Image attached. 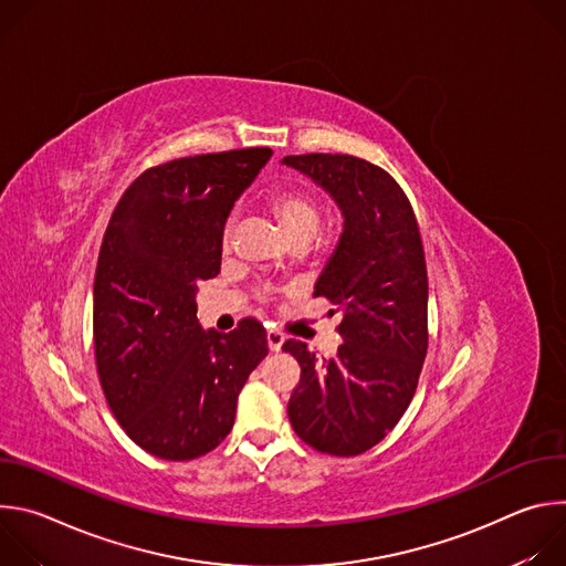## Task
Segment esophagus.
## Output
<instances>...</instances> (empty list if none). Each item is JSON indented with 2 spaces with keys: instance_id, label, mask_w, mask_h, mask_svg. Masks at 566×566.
<instances>
[{
  "instance_id": "1",
  "label": "esophagus",
  "mask_w": 566,
  "mask_h": 566,
  "mask_svg": "<svg viewBox=\"0 0 566 566\" xmlns=\"http://www.w3.org/2000/svg\"><path fill=\"white\" fill-rule=\"evenodd\" d=\"M266 343H269L271 352H280L282 345H284V336L280 332H275V329H269L266 332Z\"/></svg>"
}]
</instances>
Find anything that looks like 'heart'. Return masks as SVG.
<instances>
[{"instance_id":"heart-1","label":"heart","mask_w":566,"mask_h":566,"mask_svg":"<svg viewBox=\"0 0 566 566\" xmlns=\"http://www.w3.org/2000/svg\"><path fill=\"white\" fill-rule=\"evenodd\" d=\"M269 208L289 234L291 241H308L319 226L322 203L319 197L300 184L280 186L269 197ZM232 237V219L226 221L221 232V244L228 247Z\"/></svg>"}]
</instances>
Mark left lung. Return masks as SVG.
I'll list each match as a JSON object with an SVG mask.
<instances>
[{"mask_svg":"<svg viewBox=\"0 0 566 566\" xmlns=\"http://www.w3.org/2000/svg\"><path fill=\"white\" fill-rule=\"evenodd\" d=\"M284 164L327 188L345 214L340 244L313 291L343 308L336 329L345 343L322 360L302 340L282 345L302 369L289 419L313 450L356 457L394 430L419 385L428 354L423 241L408 195L369 160L311 151Z\"/></svg>","mask_w":566,"mask_h":566,"instance_id":"8db88e82","label":"left lung"}]
</instances>
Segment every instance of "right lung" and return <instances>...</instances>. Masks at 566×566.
<instances>
[{
    "instance_id": "1",
    "label": "right lung",
    "mask_w": 566,
    "mask_h": 566,
    "mask_svg": "<svg viewBox=\"0 0 566 566\" xmlns=\"http://www.w3.org/2000/svg\"><path fill=\"white\" fill-rule=\"evenodd\" d=\"M269 158V147H244L166 160L132 181L107 223L94 280L96 367L116 421L154 457L214 450L269 354L255 317L206 334L195 302L197 284L221 271L234 199Z\"/></svg>"
}]
</instances>
